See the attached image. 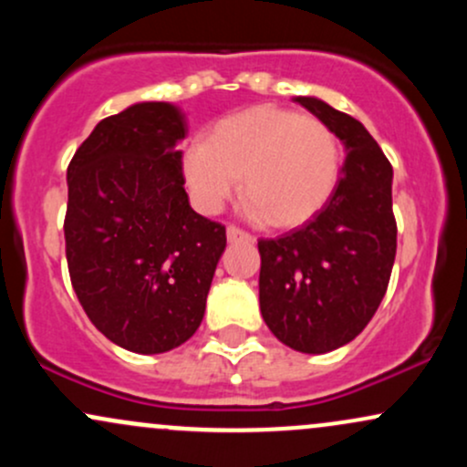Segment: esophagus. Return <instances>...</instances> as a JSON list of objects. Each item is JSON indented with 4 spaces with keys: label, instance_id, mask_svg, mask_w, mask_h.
Masks as SVG:
<instances>
[{
    "label": "esophagus",
    "instance_id": "34e87169",
    "mask_svg": "<svg viewBox=\"0 0 467 467\" xmlns=\"http://www.w3.org/2000/svg\"><path fill=\"white\" fill-rule=\"evenodd\" d=\"M226 237H228V241H254V237H252L250 233H245V230H241L237 226H228Z\"/></svg>",
    "mask_w": 467,
    "mask_h": 467
}]
</instances>
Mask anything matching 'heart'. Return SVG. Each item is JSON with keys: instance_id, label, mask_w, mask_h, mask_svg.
Returning a JSON list of instances; mask_svg holds the SVG:
<instances>
[{"instance_id": "b5f03b06", "label": "heart", "mask_w": 467, "mask_h": 467, "mask_svg": "<svg viewBox=\"0 0 467 467\" xmlns=\"http://www.w3.org/2000/svg\"><path fill=\"white\" fill-rule=\"evenodd\" d=\"M340 166V144L329 125L272 105L222 118L208 142H191L182 158L200 211H222L244 178L248 213L276 228L312 219L334 192Z\"/></svg>"}]
</instances>
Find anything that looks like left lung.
<instances>
[{
  "instance_id": "1",
  "label": "left lung",
  "mask_w": 467,
  "mask_h": 467,
  "mask_svg": "<svg viewBox=\"0 0 467 467\" xmlns=\"http://www.w3.org/2000/svg\"><path fill=\"white\" fill-rule=\"evenodd\" d=\"M294 100L331 127L347 158L334 192L307 223L259 241V303L283 345L327 353L360 334L387 294L398 250L393 166L360 120L314 96Z\"/></svg>"
}]
</instances>
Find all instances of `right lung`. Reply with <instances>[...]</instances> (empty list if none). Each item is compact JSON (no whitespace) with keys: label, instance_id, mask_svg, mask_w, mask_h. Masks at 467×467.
Listing matches in <instances>:
<instances>
[{"label":"right lung","instance_id":"add662e5","mask_svg":"<svg viewBox=\"0 0 467 467\" xmlns=\"http://www.w3.org/2000/svg\"><path fill=\"white\" fill-rule=\"evenodd\" d=\"M186 118L136 103L105 118L67 166L66 256L78 303L122 349L164 353L195 334L226 228L184 191Z\"/></svg>","mask_w":467,"mask_h":467}]
</instances>
